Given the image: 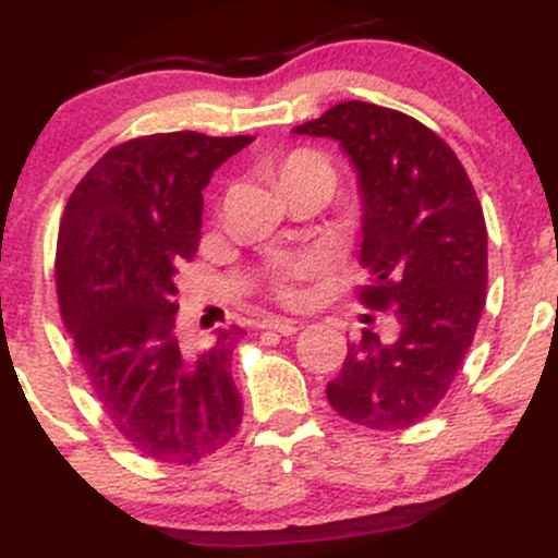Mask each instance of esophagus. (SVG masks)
Segmentation results:
<instances>
[{"instance_id": "1", "label": "esophagus", "mask_w": 558, "mask_h": 558, "mask_svg": "<svg viewBox=\"0 0 558 558\" xmlns=\"http://www.w3.org/2000/svg\"><path fill=\"white\" fill-rule=\"evenodd\" d=\"M262 328H269V331H278L280 337H291V333H296L302 324L299 320H289V318H267L262 324Z\"/></svg>"}]
</instances>
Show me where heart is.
Instances as JSON below:
<instances>
[{
  "label": "heart",
  "instance_id": "1",
  "mask_svg": "<svg viewBox=\"0 0 558 558\" xmlns=\"http://www.w3.org/2000/svg\"><path fill=\"white\" fill-rule=\"evenodd\" d=\"M333 173L331 162L326 160L324 155L313 149H296L286 157L278 166V181L280 186L302 184V181H324L326 186H333ZM320 269L318 256H286V259H278L269 267V289L278 299L294 304L302 299V291H299V283L310 275H315Z\"/></svg>",
  "mask_w": 558,
  "mask_h": 558
}]
</instances>
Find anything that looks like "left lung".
Returning <instances> with one entry per match:
<instances>
[{
    "mask_svg": "<svg viewBox=\"0 0 558 558\" xmlns=\"http://www.w3.org/2000/svg\"><path fill=\"white\" fill-rule=\"evenodd\" d=\"M294 133L333 138L357 171L363 205L357 299L392 310V337L363 328L326 387L344 420L372 430L417 425L447 396L486 296L484 210L444 138L403 111L337 104Z\"/></svg>",
    "mask_w": 558,
    "mask_h": 558,
    "instance_id": "1",
    "label": "left lung"
}]
</instances>
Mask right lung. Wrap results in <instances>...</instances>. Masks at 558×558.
<instances>
[{"instance_id":"obj_1","label":"right lung","mask_w":558,"mask_h":558,"mask_svg":"<svg viewBox=\"0 0 558 558\" xmlns=\"http://www.w3.org/2000/svg\"><path fill=\"white\" fill-rule=\"evenodd\" d=\"M251 141L179 131L117 144L74 186L58 230V304L93 396L138 454L168 465L214 454L243 422V328L181 344L175 272L197 254L210 175Z\"/></svg>"}]
</instances>
